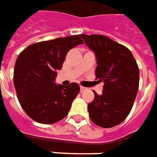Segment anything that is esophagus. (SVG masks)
Returning a JSON list of instances; mask_svg holds the SVG:
<instances>
[{"label":"esophagus","instance_id":"1","mask_svg":"<svg viewBox=\"0 0 157 157\" xmlns=\"http://www.w3.org/2000/svg\"><path fill=\"white\" fill-rule=\"evenodd\" d=\"M88 90L87 88L84 87V86H80V90L82 91V92H83V91H85V90Z\"/></svg>","mask_w":157,"mask_h":157}]
</instances>
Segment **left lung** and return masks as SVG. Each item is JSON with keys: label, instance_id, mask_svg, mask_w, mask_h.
<instances>
[{"label": "left lung", "instance_id": "8db88e82", "mask_svg": "<svg viewBox=\"0 0 157 157\" xmlns=\"http://www.w3.org/2000/svg\"><path fill=\"white\" fill-rule=\"evenodd\" d=\"M80 36L96 56L95 78L104 82L102 94L94 91V100L88 105L90 117L101 128L117 126L129 114L137 95L140 83L137 63L126 46L105 35Z\"/></svg>", "mask_w": 157, "mask_h": 157}]
</instances>
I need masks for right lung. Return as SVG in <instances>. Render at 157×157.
I'll return each mask as SVG.
<instances>
[{
  "instance_id": "obj_1",
  "label": "right lung",
  "mask_w": 157,
  "mask_h": 157,
  "mask_svg": "<svg viewBox=\"0 0 157 157\" xmlns=\"http://www.w3.org/2000/svg\"><path fill=\"white\" fill-rule=\"evenodd\" d=\"M82 44L78 35L56 38L32 44L18 55L13 83L20 105L34 121L52 124L67 115L79 85H56L54 80L68 51Z\"/></svg>"
}]
</instances>
